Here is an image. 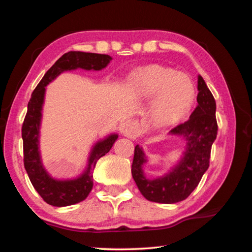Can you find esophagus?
I'll return each mask as SVG.
<instances>
[{
    "instance_id": "1",
    "label": "esophagus",
    "mask_w": 252,
    "mask_h": 252,
    "mask_svg": "<svg viewBox=\"0 0 252 252\" xmlns=\"http://www.w3.org/2000/svg\"><path fill=\"white\" fill-rule=\"evenodd\" d=\"M120 132L126 138H135L139 134L138 123L134 121H126L120 126Z\"/></svg>"
}]
</instances>
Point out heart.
Instances as JSON below:
<instances>
[{
  "label": "heart",
  "mask_w": 252,
  "mask_h": 252,
  "mask_svg": "<svg viewBox=\"0 0 252 252\" xmlns=\"http://www.w3.org/2000/svg\"><path fill=\"white\" fill-rule=\"evenodd\" d=\"M132 88L142 97H152L151 120L157 126L172 125L191 108L194 87L188 76L169 67L152 65L132 75Z\"/></svg>",
  "instance_id": "1"
}]
</instances>
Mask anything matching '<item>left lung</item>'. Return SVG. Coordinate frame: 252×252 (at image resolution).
I'll return each instance as SVG.
<instances>
[{
  "label": "left lung",
  "mask_w": 252,
  "mask_h": 252,
  "mask_svg": "<svg viewBox=\"0 0 252 252\" xmlns=\"http://www.w3.org/2000/svg\"><path fill=\"white\" fill-rule=\"evenodd\" d=\"M198 105L190 118L170 131V134L185 139L186 151L168 173L156 179L147 178L142 169L147 157L141 147L134 148L132 177L149 201L169 204L187 199L209 168L211 147L218 132L216 101L201 75L198 76Z\"/></svg>",
  "instance_id": "8db88e82"
}]
</instances>
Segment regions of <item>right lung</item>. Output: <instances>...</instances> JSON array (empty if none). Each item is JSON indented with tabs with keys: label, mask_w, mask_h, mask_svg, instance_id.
I'll use <instances>...</instances> for the list:
<instances>
[{
	"label": "right lung",
	"mask_w": 252,
	"mask_h": 252,
	"mask_svg": "<svg viewBox=\"0 0 252 252\" xmlns=\"http://www.w3.org/2000/svg\"><path fill=\"white\" fill-rule=\"evenodd\" d=\"M112 58L110 55L80 52V51H71L63 54L44 74L29 101L28 112L22 126L24 168L34 189L51 206H72L83 201L88 197L93 187V170L95 168L96 162L110 151L118 139V134H110L93 146L88 159L87 169L78 178L59 180L51 177L42 163L39 149L45 87L62 72L76 69L100 71L109 64Z\"/></svg>",
	"instance_id": "right-lung-1"
}]
</instances>
